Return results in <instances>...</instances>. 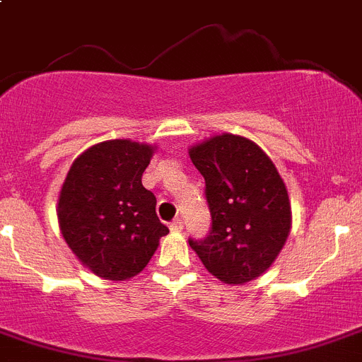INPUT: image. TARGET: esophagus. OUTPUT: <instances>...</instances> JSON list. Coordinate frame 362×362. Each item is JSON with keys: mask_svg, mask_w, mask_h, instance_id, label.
<instances>
[{"mask_svg": "<svg viewBox=\"0 0 362 362\" xmlns=\"http://www.w3.org/2000/svg\"><path fill=\"white\" fill-rule=\"evenodd\" d=\"M182 229H184V221H182L180 218H175V220L171 221V230H175V233H180Z\"/></svg>", "mask_w": 362, "mask_h": 362, "instance_id": "esophagus-1", "label": "esophagus"}]
</instances>
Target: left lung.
<instances>
[{
	"instance_id": "left-lung-1",
	"label": "left lung",
	"mask_w": 362,
	"mask_h": 362,
	"mask_svg": "<svg viewBox=\"0 0 362 362\" xmlns=\"http://www.w3.org/2000/svg\"><path fill=\"white\" fill-rule=\"evenodd\" d=\"M205 178L209 236L189 245L214 278L245 285L270 269L292 227L288 191L274 162L256 142L220 133L189 148Z\"/></svg>"
}]
</instances>
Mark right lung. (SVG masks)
Listing matches in <instances>:
<instances>
[{
	"label": "right lung",
	"instance_id": "right-lung-1",
	"mask_svg": "<svg viewBox=\"0 0 362 362\" xmlns=\"http://www.w3.org/2000/svg\"><path fill=\"white\" fill-rule=\"evenodd\" d=\"M157 146L115 139L93 144L71 162L57 200L64 242L95 276L124 281L144 270L160 238L157 198L142 173Z\"/></svg>",
	"mask_w": 362,
	"mask_h": 362
}]
</instances>
